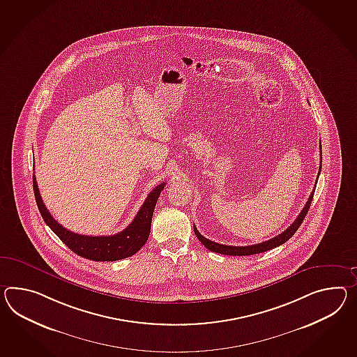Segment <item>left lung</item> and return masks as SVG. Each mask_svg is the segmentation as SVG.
Listing matches in <instances>:
<instances>
[{
	"label": "left lung",
	"instance_id": "1",
	"mask_svg": "<svg viewBox=\"0 0 357 357\" xmlns=\"http://www.w3.org/2000/svg\"><path fill=\"white\" fill-rule=\"evenodd\" d=\"M320 149H321V144H320ZM321 162L322 152L320 151V172H321ZM320 172H319V174H320ZM317 179H319V175H317ZM313 193H314V188H313L312 193L310 195L308 201L305 202V208L299 213V215H298L296 220L290 226L287 227L282 234H280L276 237L271 238L268 241H264V243L249 245V246H229V245H222V243H214L211 240H208L206 237L201 235L200 232L197 231L196 226H193V231H195V234L197 236V238L200 240V243L206 249H209L210 252H219V254H225V255H252V254L267 252V250H271V249H273L276 246H280V245L287 243V240L296 234V229L303 223V219H305L307 213H308V209L311 206Z\"/></svg>",
	"mask_w": 357,
	"mask_h": 357
}]
</instances>
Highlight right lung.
<instances>
[{"instance_id": "right-lung-1", "label": "right lung", "mask_w": 357, "mask_h": 357, "mask_svg": "<svg viewBox=\"0 0 357 357\" xmlns=\"http://www.w3.org/2000/svg\"><path fill=\"white\" fill-rule=\"evenodd\" d=\"M165 184L166 182L158 184L152 192L148 193L147 199L143 202L134 220L121 232L111 236H86L68 231L52 217L40 196L38 185L33 174L36 202L41 215L44 218L45 223L52 228V232L58 236L72 252H76L79 257L94 261H120L134 255L140 250V248L148 240L155 206Z\"/></svg>"}]
</instances>
